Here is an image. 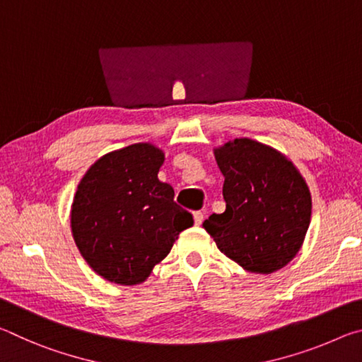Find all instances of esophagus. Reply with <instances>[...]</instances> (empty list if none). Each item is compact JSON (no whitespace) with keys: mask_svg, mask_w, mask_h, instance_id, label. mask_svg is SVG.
<instances>
[{"mask_svg":"<svg viewBox=\"0 0 362 362\" xmlns=\"http://www.w3.org/2000/svg\"><path fill=\"white\" fill-rule=\"evenodd\" d=\"M193 218H194V225H201L203 223V220H204V214L201 212V211H196V212H193Z\"/></svg>","mask_w":362,"mask_h":362,"instance_id":"1","label":"esophagus"}]
</instances>
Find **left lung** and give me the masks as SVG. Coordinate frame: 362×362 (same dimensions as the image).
<instances>
[{"mask_svg": "<svg viewBox=\"0 0 362 362\" xmlns=\"http://www.w3.org/2000/svg\"><path fill=\"white\" fill-rule=\"evenodd\" d=\"M223 174V214L204 220L220 252L250 273L269 274L298 254L311 194L293 163L273 146L241 137L214 148Z\"/></svg>", "mask_w": 362, "mask_h": 362, "instance_id": "8db88e82", "label": "left lung"}]
</instances>
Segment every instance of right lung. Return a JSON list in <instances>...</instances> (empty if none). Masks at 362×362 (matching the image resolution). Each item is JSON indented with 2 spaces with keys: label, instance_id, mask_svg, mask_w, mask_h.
<instances>
[{
  "label": "right lung",
  "instance_id": "1",
  "mask_svg": "<svg viewBox=\"0 0 362 362\" xmlns=\"http://www.w3.org/2000/svg\"><path fill=\"white\" fill-rule=\"evenodd\" d=\"M164 151L144 142L97 159L73 198L71 235L83 259L110 283L140 284L193 225L158 179Z\"/></svg>",
  "mask_w": 362,
  "mask_h": 362
}]
</instances>
